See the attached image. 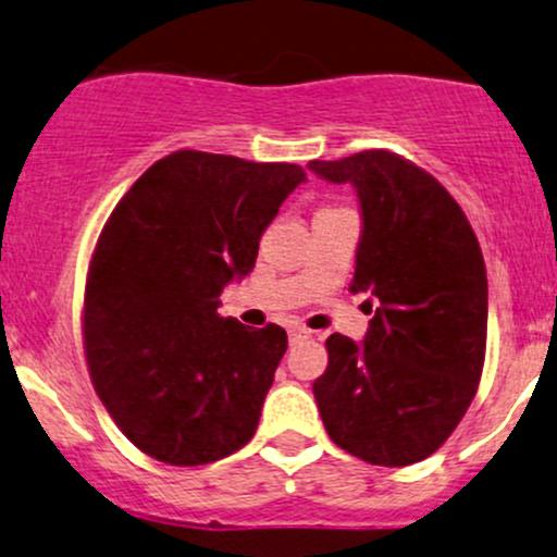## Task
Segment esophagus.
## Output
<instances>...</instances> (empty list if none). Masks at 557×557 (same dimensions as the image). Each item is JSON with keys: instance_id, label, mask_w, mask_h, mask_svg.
I'll list each match as a JSON object with an SVG mask.
<instances>
[{"instance_id": "esophagus-1", "label": "esophagus", "mask_w": 557, "mask_h": 557, "mask_svg": "<svg viewBox=\"0 0 557 557\" xmlns=\"http://www.w3.org/2000/svg\"><path fill=\"white\" fill-rule=\"evenodd\" d=\"M309 337H311V330H306V327L290 330V343H304V341H309Z\"/></svg>"}]
</instances>
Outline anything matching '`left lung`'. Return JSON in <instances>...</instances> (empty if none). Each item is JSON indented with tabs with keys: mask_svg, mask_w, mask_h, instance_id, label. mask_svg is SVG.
<instances>
[{
	"mask_svg": "<svg viewBox=\"0 0 557 557\" xmlns=\"http://www.w3.org/2000/svg\"><path fill=\"white\" fill-rule=\"evenodd\" d=\"M309 170L359 194L350 290L380 300L363 343L327 337V369L314 382L324 430L367 463H419L450 437L482 380V248L456 198L400 154L369 149Z\"/></svg>",
	"mask_w": 557,
	"mask_h": 557,
	"instance_id": "8db88e82",
	"label": "left lung"
}]
</instances>
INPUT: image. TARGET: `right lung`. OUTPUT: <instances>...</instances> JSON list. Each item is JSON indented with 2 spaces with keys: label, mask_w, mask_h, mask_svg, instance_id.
Returning <instances> with one entry per match:
<instances>
[{
  "label": "right lung",
  "mask_w": 557,
  "mask_h": 557,
  "mask_svg": "<svg viewBox=\"0 0 557 557\" xmlns=\"http://www.w3.org/2000/svg\"><path fill=\"white\" fill-rule=\"evenodd\" d=\"M304 181L298 164L183 149L151 164L107 220L88 264L83 348L96 395L146 456L214 463L257 432L287 335L243 327L216 306Z\"/></svg>",
  "instance_id": "1"
}]
</instances>
